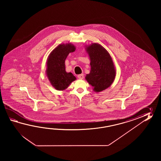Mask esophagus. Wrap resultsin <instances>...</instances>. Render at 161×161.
I'll list each match as a JSON object with an SVG mask.
<instances>
[{"instance_id":"esophagus-1","label":"esophagus","mask_w":161,"mask_h":161,"mask_svg":"<svg viewBox=\"0 0 161 161\" xmlns=\"http://www.w3.org/2000/svg\"><path fill=\"white\" fill-rule=\"evenodd\" d=\"M78 78L80 79H83L84 78V75L83 74H79L78 75Z\"/></svg>"}]
</instances>
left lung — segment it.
I'll return each instance as SVG.
<instances>
[{"label":"left lung","instance_id":"8db88e82","mask_svg":"<svg viewBox=\"0 0 161 161\" xmlns=\"http://www.w3.org/2000/svg\"><path fill=\"white\" fill-rule=\"evenodd\" d=\"M86 51L90 60V71L86 75L92 90L99 92L109 87L114 82L116 70L112 58L105 48L98 43L86 45Z\"/></svg>","mask_w":161,"mask_h":161}]
</instances>
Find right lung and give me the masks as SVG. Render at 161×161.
<instances>
[{"instance_id":"add662e5","label":"right lung","mask_w":161,"mask_h":161,"mask_svg":"<svg viewBox=\"0 0 161 161\" xmlns=\"http://www.w3.org/2000/svg\"><path fill=\"white\" fill-rule=\"evenodd\" d=\"M75 49V46L71 43L60 44L52 51L48 56L46 75L51 85L57 90H65L76 79L71 72H66L65 65L67 56Z\"/></svg>"}]
</instances>
